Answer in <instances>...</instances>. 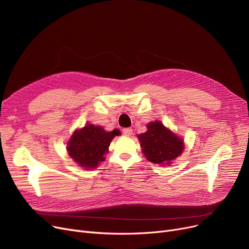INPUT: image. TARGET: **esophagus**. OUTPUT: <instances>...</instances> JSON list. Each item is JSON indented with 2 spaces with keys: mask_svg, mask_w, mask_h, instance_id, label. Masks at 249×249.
Returning <instances> with one entry per match:
<instances>
[{
  "mask_svg": "<svg viewBox=\"0 0 249 249\" xmlns=\"http://www.w3.org/2000/svg\"><path fill=\"white\" fill-rule=\"evenodd\" d=\"M132 129L131 128H125L123 129V133L126 135V136H131L132 135Z\"/></svg>",
  "mask_w": 249,
  "mask_h": 249,
  "instance_id": "obj_1",
  "label": "esophagus"
}]
</instances>
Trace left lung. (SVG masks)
Returning <instances> with one entry per match:
<instances>
[{
  "mask_svg": "<svg viewBox=\"0 0 249 249\" xmlns=\"http://www.w3.org/2000/svg\"><path fill=\"white\" fill-rule=\"evenodd\" d=\"M146 128V132L137 135L145 159L155 164L171 165L184 151V139L159 120L149 122Z\"/></svg>",
  "mask_w": 249,
  "mask_h": 249,
  "instance_id": "1",
  "label": "left lung"
}]
</instances>
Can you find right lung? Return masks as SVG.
Masks as SVG:
<instances>
[{"label": "right lung", "mask_w": 249, "mask_h": 249, "mask_svg": "<svg viewBox=\"0 0 249 249\" xmlns=\"http://www.w3.org/2000/svg\"><path fill=\"white\" fill-rule=\"evenodd\" d=\"M120 134L118 129L106 131L100 125L87 124L74 130L68 141L67 150L77 165L85 169H94L105 160L113 138Z\"/></svg>", "instance_id": "add662e5"}]
</instances>
